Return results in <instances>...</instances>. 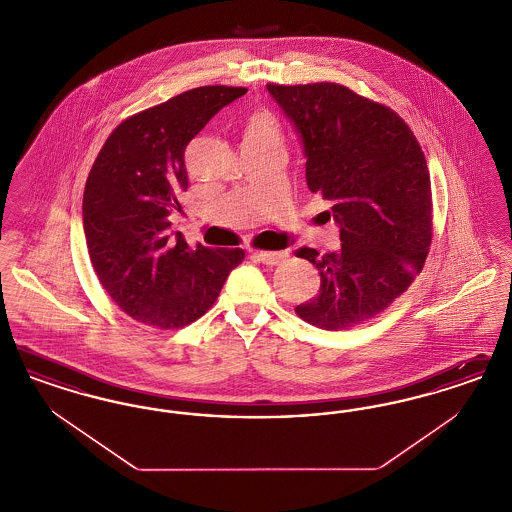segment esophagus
<instances>
[{"instance_id":"obj_1","label":"esophagus","mask_w":512,"mask_h":512,"mask_svg":"<svg viewBox=\"0 0 512 512\" xmlns=\"http://www.w3.org/2000/svg\"><path fill=\"white\" fill-rule=\"evenodd\" d=\"M253 255L265 263V265H280L286 257H288V251H253Z\"/></svg>"}]
</instances>
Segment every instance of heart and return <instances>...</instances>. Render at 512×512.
<instances>
[{"label": "heart", "instance_id": "obj_1", "mask_svg": "<svg viewBox=\"0 0 512 512\" xmlns=\"http://www.w3.org/2000/svg\"><path fill=\"white\" fill-rule=\"evenodd\" d=\"M282 132L276 117L267 109L253 111L244 122L242 144L244 146H270L280 144Z\"/></svg>", "mask_w": 512, "mask_h": 512}]
</instances>
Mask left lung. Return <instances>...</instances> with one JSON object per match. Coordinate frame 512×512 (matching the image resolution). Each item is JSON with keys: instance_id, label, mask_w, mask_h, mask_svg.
<instances>
[{"instance_id": "obj_1", "label": "left lung", "mask_w": 512, "mask_h": 512, "mask_svg": "<svg viewBox=\"0 0 512 512\" xmlns=\"http://www.w3.org/2000/svg\"><path fill=\"white\" fill-rule=\"evenodd\" d=\"M299 130L313 194L332 203L341 247L318 255L320 290L295 307L322 330H347L382 315L407 292L432 244V186L424 151L393 109L336 82L267 84Z\"/></svg>"}]
</instances>
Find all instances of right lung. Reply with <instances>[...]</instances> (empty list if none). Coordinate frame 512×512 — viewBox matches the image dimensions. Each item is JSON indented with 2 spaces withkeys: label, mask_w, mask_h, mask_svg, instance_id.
<instances>
[{
  "label": "right lung",
  "mask_w": 512,
  "mask_h": 512,
  "mask_svg": "<svg viewBox=\"0 0 512 512\" xmlns=\"http://www.w3.org/2000/svg\"><path fill=\"white\" fill-rule=\"evenodd\" d=\"M240 86H199L144 109L109 134L88 174L82 215L99 284L128 317L184 328L217 301L244 249L190 247L171 234L176 192L188 188L186 147Z\"/></svg>",
  "instance_id": "right-lung-1"
}]
</instances>
